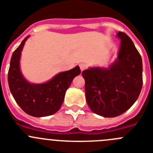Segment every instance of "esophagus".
<instances>
[{
	"label": "esophagus",
	"instance_id": "obj_1",
	"mask_svg": "<svg viewBox=\"0 0 153 153\" xmlns=\"http://www.w3.org/2000/svg\"><path fill=\"white\" fill-rule=\"evenodd\" d=\"M79 67H80L81 71H83V70H84L86 68V63H80V64H79Z\"/></svg>",
	"mask_w": 153,
	"mask_h": 153
}]
</instances>
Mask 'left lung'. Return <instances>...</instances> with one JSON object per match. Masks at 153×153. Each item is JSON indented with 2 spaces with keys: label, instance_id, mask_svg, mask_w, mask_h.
<instances>
[{
  "label": "left lung",
  "instance_id": "left-lung-1",
  "mask_svg": "<svg viewBox=\"0 0 153 153\" xmlns=\"http://www.w3.org/2000/svg\"><path fill=\"white\" fill-rule=\"evenodd\" d=\"M120 47L117 57L108 67H89L82 72L86 100L96 114L116 117L137 100L143 86V62L133 42L118 32Z\"/></svg>",
  "mask_w": 153,
  "mask_h": 153
}]
</instances>
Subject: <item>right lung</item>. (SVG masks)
Masks as SVG:
<instances>
[{
  "label": "right lung",
  "mask_w": 153,
  "mask_h": 153,
  "mask_svg": "<svg viewBox=\"0 0 153 153\" xmlns=\"http://www.w3.org/2000/svg\"><path fill=\"white\" fill-rule=\"evenodd\" d=\"M30 35L21 42L13 53L8 71V84L10 93L19 106L27 114L34 117H48L61 107L65 93L73 79L80 74L79 66L60 72L45 83H30L21 70V52Z\"/></svg>",
  "instance_id": "right-lung-1"
}]
</instances>
